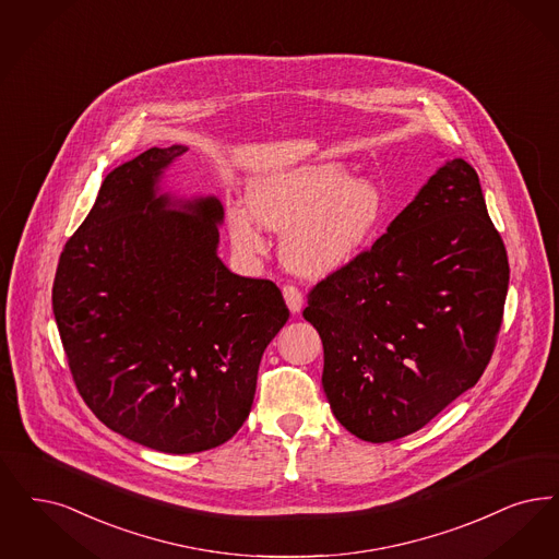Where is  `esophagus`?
Masks as SVG:
<instances>
[{
	"label": "esophagus",
	"instance_id": "34e87169",
	"mask_svg": "<svg viewBox=\"0 0 559 559\" xmlns=\"http://www.w3.org/2000/svg\"><path fill=\"white\" fill-rule=\"evenodd\" d=\"M283 297H285L290 312L297 313L301 310V306H304V295H301V290L297 289L295 285H285V287H283Z\"/></svg>",
	"mask_w": 559,
	"mask_h": 559
}]
</instances>
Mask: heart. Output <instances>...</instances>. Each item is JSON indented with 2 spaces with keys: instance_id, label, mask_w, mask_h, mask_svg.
Here are the masks:
<instances>
[{
  "instance_id": "b5f03b06",
  "label": "heart",
  "mask_w": 559,
  "mask_h": 559,
  "mask_svg": "<svg viewBox=\"0 0 559 559\" xmlns=\"http://www.w3.org/2000/svg\"><path fill=\"white\" fill-rule=\"evenodd\" d=\"M247 201L258 223L283 233V262L306 276H324L354 262L384 214L379 187L372 180L349 179L335 162L260 179L251 185ZM228 233L239 253H264L266 239L243 207H230Z\"/></svg>"
}]
</instances>
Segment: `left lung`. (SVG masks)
<instances>
[{
    "mask_svg": "<svg viewBox=\"0 0 559 559\" xmlns=\"http://www.w3.org/2000/svg\"><path fill=\"white\" fill-rule=\"evenodd\" d=\"M508 283L478 175L449 159L374 246L308 293L336 420L370 443L428 425L483 377Z\"/></svg>",
    "mask_w": 559,
    "mask_h": 559,
    "instance_id": "left-lung-1",
    "label": "left lung"
}]
</instances>
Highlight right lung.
Listing matches in <instances>:
<instances>
[{"mask_svg":"<svg viewBox=\"0 0 559 559\" xmlns=\"http://www.w3.org/2000/svg\"><path fill=\"white\" fill-rule=\"evenodd\" d=\"M185 145L114 168L60 255L51 306L81 397L114 432L164 453L226 443L289 320L281 289L226 269L223 203L157 193Z\"/></svg>","mask_w":559,"mask_h":559,"instance_id":"1","label":"right lung"}]
</instances>
